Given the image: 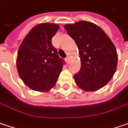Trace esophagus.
I'll return each mask as SVG.
<instances>
[{"label": "esophagus", "instance_id": "esophagus-1", "mask_svg": "<svg viewBox=\"0 0 128 128\" xmlns=\"http://www.w3.org/2000/svg\"><path fill=\"white\" fill-rule=\"evenodd\" d=\"M70 61V56H68L66 58V62H67V63H69V62Z\"/></svg>", "mask_w": 128, "mask_h": 128}]
</instances>
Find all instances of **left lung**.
Masks as SVG:
<instances>
[{
  "mask_svg": "<svg viewBox=\"0 0 128 128\" xmlns=\"http://www.w3.org/2000/svg\"><path fill=\"white\" fill-rule=\"evenodd\" d=\"M64 28L76 42L81 69L74 75L76 85L84 91H97L112 78L118 65V54L112 42L96 24L80 20Z\"/></svg>",
  "mask_w": 128,
  "mask_h": 128,
  "instance_id": "obj_1",
  "label": "left lung"
}]
</instances>
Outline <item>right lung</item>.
Here are the masks:
<instances>
[{"label":"right lung","mask_w":128,"mask_h":128,"mask_svg":"<svg viewBox=\"0 0 128 128\" xmlns=\"http://www.w3.org/2000/svg\"><path fill=\"white\" fill-rule=\"evenodd\" d=\"M59 28L55 24L34 26L20 45L16 66L20 78L34 91L48 92L53 88L63 67L52 38Z\"/></svg>","instance_id":"1"}]
</instances>
